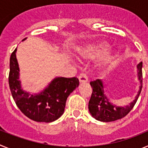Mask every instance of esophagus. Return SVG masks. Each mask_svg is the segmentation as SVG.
Listing matches in <instances>:
<instances>
[{"instance_id":"1","label":"esophagus","mask_w":148,"mask_h":148,"mask_svg":"<svg viewBox=\"0 0 148 148\" xmlns=\"http://www.w3.org/2000/svg\"><path fill=\"white\" fill-rule=\"evenodd\" d=\"M78 78H79V81H80V82H88V77H87V73H82V74L79 75Z\"/></svg>"}]
</instances>
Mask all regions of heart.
Instances as JSON below:
<instances>
[{"label":"heart","mask_w":148,"mask_h":148,"mask_svg":"<svg viewBox=\"0 0 148 148\" xmlns=\"http://www.w3.org/2000/svg\"><path fill=\"white\" fill-rule=\"evenodd\" d=\"M107 48H108V45L105 44L90 45L84 49L83 52V56L86 58H90V57L99 56L104 51H105Z\"/></svg>","instance_id":"heart-1"}]
</instances>
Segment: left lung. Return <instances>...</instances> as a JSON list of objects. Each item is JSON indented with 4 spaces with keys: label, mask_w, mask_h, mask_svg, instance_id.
Here are the masks:
<instances>
[{
    "label": "left lung",
    "mask_w": 148,
    "mask_h": 148,
    "mask_svg": "<svg viewBox=\"0 0 148 148\" xmlns=\"http://www.w3.org/2000/svg\"><path fill=\"white\" fill-rule=\"evenodd\" d=\"M138 68V79L141 83L142 82V62L137 66ZM90 85L92 88V92L90 101H89V110L95 119L101 121L108 122L116 120L121 119L126 116L133 108L140 95L142 86L135 100L131 102L129 106L125 108H120L113 105L109 102V99L104 94V86L101 81L96 79L93 82H90Z\"/></svg>",
    "instance_id": "obj_1"
}]
</instances>
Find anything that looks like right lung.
<instances>
[{"mask_svg": "<svg viewBox=\"0 0 148 148\" xmlns=\"http://www.w3.org/2000/svg\"><path fill=\"white\" fill-rule=\"evenodd\" d=\"M17 48L10 56L9 85L13 99L18 108L29 119L39 122H51L64 113L67 97L79 84L76 77L57 78L47 88L38 95H29L24 92L18 80Z\"/></svg>", "mask_w": 148, "mask_h": 148, "instance_id": "right-lung-1", "label": "right lung"}]
</instances>
